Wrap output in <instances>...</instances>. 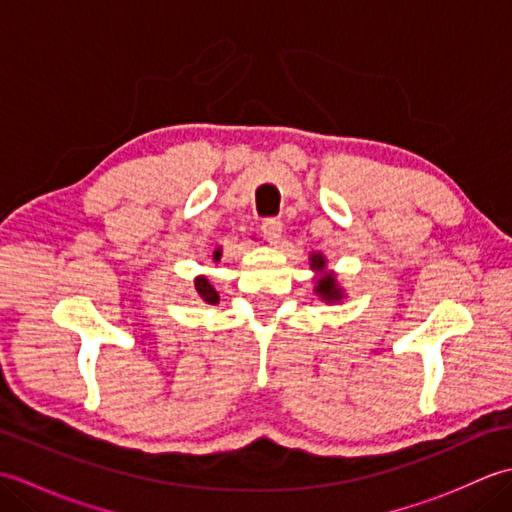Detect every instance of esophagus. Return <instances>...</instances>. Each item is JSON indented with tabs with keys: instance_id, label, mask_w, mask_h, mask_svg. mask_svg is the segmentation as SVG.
<instances>
[{
	"instance_id": "34e87169",
	"label": "esophagus",
	"mask_w": 512,
	"mask_h": 512,
	"mask_svg": "<svg viewBox=\"0 0 512 512\" xmlns=\"http://www.w3.org/2000/svg\"><path fill=\"white\" fill-rule=\"evenodd\" d=\"M281 231H284V224H281V220H277V217H266V220L262 222V233L270 244L279 242Z\"/></svg>"
}]
</instances>
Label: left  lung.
I'll list each match as a JSON object with an SVG mask.
<instances>
[{"label":"left lung","instance_id":"obj_1","mask_svg":"<svg viewBox=\"0 0 512 512\" xmlns=\"http://www.w3.org/2000/svg\"><path fill=\"white\" fill-rule=\"evenodd\" d=\"M312 268L323 270L325 268V259L321 255H312ZM319 295H323L325 301H336L341 299V290L336 288V279L332 275H323L319 279V286H317Z\"/></svg>","mask_w":512,"mask_h":512}]
</instances>
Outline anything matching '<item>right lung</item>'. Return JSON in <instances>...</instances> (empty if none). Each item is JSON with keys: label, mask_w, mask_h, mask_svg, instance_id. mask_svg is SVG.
<instances>
[{"label": "right lung", "mask_w": 512, "mask_h": 512, "mask_svg": "<svg viewBox=\"0 0 512 512\" xmlns=\"http://www.w3.org/2000/svg\"><path fill=\"white\" fill-rule=\"evenodd\" d=\"M220 250H215V262H217V259H220ZM195 292H198V297L204 301V303H211V306H213V303H217V301H220V297H217V292H215V288L209 284V279H204V277H198V279H195Z\"/></svg>", "instance_id": "1"}]
</instances>
